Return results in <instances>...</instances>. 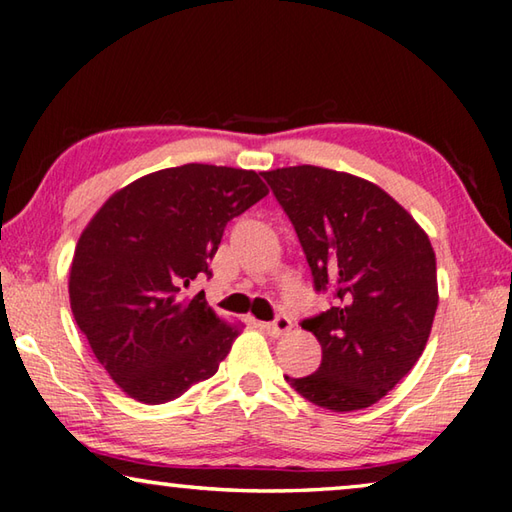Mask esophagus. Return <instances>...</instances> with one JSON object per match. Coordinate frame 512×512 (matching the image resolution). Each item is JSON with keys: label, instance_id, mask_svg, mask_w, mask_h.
Instances as JSON below:
<instances>
[{"label": "esophagus", "instance_id": "34e87169", "mask_svg": "<svg viewBox=\"0 0 512 512\" xmlns=\"http://www.w3.org/2000/svg\"><path fill=\"white\" fill-rule=\"evenodd\" d=\"M262 329L268 333V336H273V338H280V336H286V333L293 329V324H291V320L286 318V315H280V318H277L275 322L262 324Z\"/></svg>", "mask_w": 512, "mask_h": 512}]
</instances>
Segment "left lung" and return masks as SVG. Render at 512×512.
I'll return each mask as SVG.
<instances>
[{"label":"left lung","mask_w":512,"mask_h":512,"mask_svg":"<svg viewBox=\"0 0 512 512\" xmlns=\"http://www.w3.org/2000/svg\"><path fill=\"white\" fill-rule=\"evenodd\" d=\"M291 219L318 291L336 304L302 329L322 347L315 374L291 378L318 407L353 412L378 403L421 358L439 286L430 237L376 183L318 165L264 172Z\"/></svg>","instance_id":"8db88e82"}]
</instances>
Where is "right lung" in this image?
I'll use <instances>...</instances> for the list:
<instances>
[{"instance_id": "obj_1", "label": "right lung", "mask_w": 512, "mask_h": 512, "mask_svg": "<svg viewBox=\"0 0 512 512\" xmlns=\"http://www.w3.org/2000/svg\"><path fill=\"white\" fill-rule=\"evenodd\" d=\"M268 194L253 170L188 163L111 194L78 239L69 271L73 318L111 380L138 403L161 405L217 374L241 333L183 295L232 217Z\"/></svg>"}]
</instances>
